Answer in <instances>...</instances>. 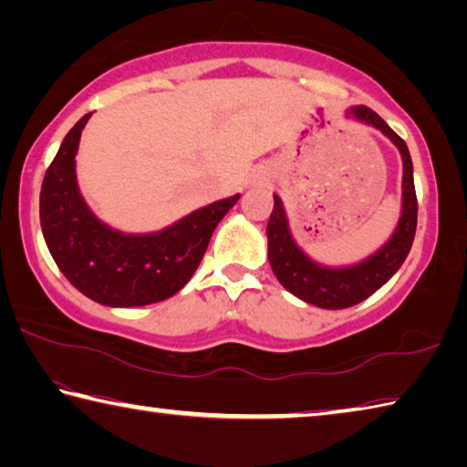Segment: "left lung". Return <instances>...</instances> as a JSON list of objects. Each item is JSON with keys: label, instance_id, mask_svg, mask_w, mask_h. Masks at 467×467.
<instances>
[{"label": "left lung", "instance_id": "left-lung-1", "mask_svg": "<svg viewBox=\"0 0 467 467\" xmlns=\"http://www.w3.org/2000/svg\"><path fill=\"white\" fill-rule=\"evenodd\" d=\"M350 113L358 121L381 130L400 148L404 161V183H401V216L391 239L365 262L350 267H326L315 264L296 247L288 231L286 212L282 200L274 195V210L267 223V257L275 278L292 295L321 309H348L377 292L406 262L412 249L418 220V200L414 189V169L406 141L368 107H352Z\"/></svg>", "mask_w": 467, "mask_h": 467}]
</instances>
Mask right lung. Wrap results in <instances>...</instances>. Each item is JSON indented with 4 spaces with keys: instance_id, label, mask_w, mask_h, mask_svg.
Instances as JSON below:
<instances>
[{
    "instance_id": "obj_1",
    "label": "right lung",
    "mask_w": 467,
    "mask_h": 467,
    "mask_svg": "<svg viewBox=\"0 0 467 467\" xmlns=\"http://www.w3.org/2000/svg\"><path fill=\"white\" fill-rule=\"evenodd\" d=\"M90 115L66 138L45 172L41 228L61 274L107 306L161 303L185 286L200 265L212 233L241 195L192 212L152 234H123L92 214L76 183V152Z\"/></svg>"
}]
</instances>
